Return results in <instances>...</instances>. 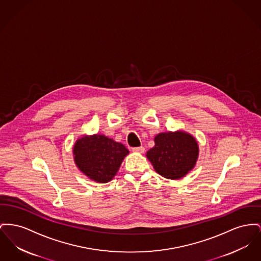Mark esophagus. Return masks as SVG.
<instances>
[{"label":"esophagus","instance_id":"1","mask_svg":"<svg viewBox=\"0 0 261 261\" xmlns=\"http://www.w3.org/2000/svg\"><path fill=\"white\" fill-rule=\"evenodd\" d=\"M132 151L133 152H135V153H144V151H145V149H144V147H137V148H133L132 149Z\"/></svg>","mask_w":261,"mask_h":261}]
</instances>
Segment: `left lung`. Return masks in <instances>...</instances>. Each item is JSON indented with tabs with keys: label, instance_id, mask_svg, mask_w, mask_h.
<instances>
[{
	"label": "left lung",
	"instance_id": "8db88e82",
	"mask_svg": "<svg viewBox=\"0 0 261 261\" xmlns=\"http://www.w3.org/2000/svg\"><path fill=\"white\" fill-rule=\"evenodd\" d=\"M154 146L147 152V158L154 170L169 179H179L194 168L199 154L195 138L184 132L158 134Z\"/></svg>",
	"mask_w": 261,
	"mask_h": 261
}]
</instances>
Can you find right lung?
<instances>
[{
  "mask_svg": "<svg viewBox=\"0 0 261 261\" xmlns=\"http://www.w3.org/2000/svg\"><path fill=\"white\" fill-rule=\"evenodd\" d=\"M79 169L95 182L110 181L129 153L126 147L105 135L94 134L77 139L73 149Z\"/></svg>",
  "mask_w": 261,
  "mask_h": 261,
  "instance_id": "add662e5",
  "label": "right lung"
}]
</instances>
